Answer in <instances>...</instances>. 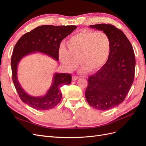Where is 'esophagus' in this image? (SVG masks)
Masks as SVG:
<instances>
[{
  "label": "esophagus",
  "mask_w": 146,
  "mask_h": 146,
  "mask_svg": "<svg viewBox=\"0 0 146 146\" xmlns=\"http://www.w3.org/2000/svg\"><path fill=\"white\" fill-rule=\"evenodd\" d=\"M78 78V77H77V76H72V80L73 81H74V80H77V79Z\"/></svg>",
  "instance_id": "obj_1"
}]
</instances>
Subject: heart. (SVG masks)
Returning <instances> with one entry per match:
<instances>
[{
  "mask_svg": "<svg viewBox=\"0 0 146 146\" xmlns=\"http://www.w3.org/2000/svg\"><path fill=\"white\" fill-rule=\"evenodd\" d=\"M61 46L58 56L64 68L69 70L76 69L78 64L88 72H94L107 63L111 50V40L102 32L82 30L70 37Z\"/></svg>",
  "mask_w": 146,
  "mask_h": 146,
  "instance_id": "obj_1",
  "label": "heart"
}]
</instances>
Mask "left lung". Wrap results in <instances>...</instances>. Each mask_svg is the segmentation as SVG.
<instances>
[{
	"label": "left lung",
	"mask_w": 146,
	"mask_h": 146,
	"mask_svg": "<svg viewBox=\"0 0 146 146\" xmlns=\"http://www.w3.org/2000/svg\"><path fill=\"white\" fill-rule=\"evenodd\" d=\"M103 31L111 40V50L107 63L89 77L85 98L91 107L105 111L125 100L135 77V56L130 42L122 31L109 24L90 25Z\"/></svg>",
	"instance_id": "left-lung-1"
}]
</instances>
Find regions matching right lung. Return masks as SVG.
Here are the masks:
<instances>
[{"mask_svg":"<svg viewBox=\"0 0 146 146\" xmlns=\"http://www.w3.org/2000/svg\"><path fill=\"white\" fill-rule=\"evenodd\" d=\"M76 25H41L25 33L16 44L11 59L12 78L16 90L22 101L38 110H48L54 108L62 97L60 88L72 80L70 74L56 73L47 94L43 97L30 96L21 87L17 77V64L25 55L35 52H42L58 61L59 48L61 41L74 30Z\"/></svg>","mask_w":146,"mask_h":146,"instance_id":"add662e5","label":"right lung"}]
</instances>
